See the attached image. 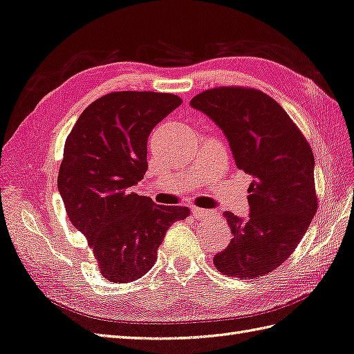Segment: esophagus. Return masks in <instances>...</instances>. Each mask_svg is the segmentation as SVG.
I'll list each match as a JSON object with an SVG mask.
<instances>
[{"label": "esophagus", "instance_id": "obj_1", "mask_svg": "<svg viewBox=\"0 0 354 354\" xmlns=\"http://www.w3.org/2000/svg\"><path fill=\"white\" fill-rule=\"evenodd\" d=\"M212 212L209 209H203V208H193V216L197 220H203V218H208Z\"/></svg>", "mask_w": 354, "mask_h": 354}]
</instances>
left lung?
I'll return each instance as SVG.
<instances>
[{
  "label": "left lung",
  "instance_id": "obj_1",
  "mask_svg": "<svg viewBox=\"0 0 354 354\" xmlns=\"http://www.w3.org/2000/svg\"><path fill=\"white\" fill-rule=\"evenodd\" d=\"M190 104L223 129L236 167L253 176L250 217L223 212L232 238L214 266L229 277L259 279L290 258L317 212L310 145L288 113L258 88H208Z\"/></svg>",
  "mask_w": 354,
  "mask_h": 354
}]
</instances>
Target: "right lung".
<instances>
[{"label": "right lung", "instance_id": "obj_1", "mask_svg": "<svg viewBox=\"0 0 354 354\" xmlns=\"http://www.w3.org/2000/svg\"><path fill=\"white\" fill-rule=\"evenodd\" d=\"M183 100L174 93L111 92L81 113L64 142L59 192L110 282L128 283L157 261L167 229L190 216L131 192L147 170V137Z\"/></svg>", "mask_w": 354, "mask_h": 354}]
</instances>
